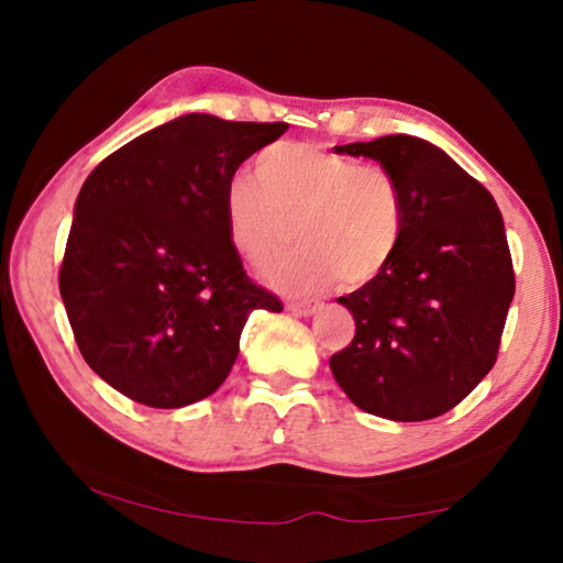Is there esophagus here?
Returning a JSON list of instances; mask_svg holds the SVG:
<instances>
[{
    "instance_id": "34e87169",
    "label": "esophagus",
    "mask_w": 563,
    "mask_h": 563,
    "mask_svg": "<svg viewBox=\"0 0 563 563\" xmlns=\"http://www.w3.org/2000/svg\"><path fill=\"white\" fill-rule=\"evenodd\" d=\"M320 308H322L320 300H305V302H290V305H288V310L292 312V316H298V318L316 316V312H318Z\"/></svg>"
}]
</instances>
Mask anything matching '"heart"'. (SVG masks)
<instances>
[{"label":"heart","instance_id":"1","mask_svg":"<svg viewBox=\"0 0 563 563\" xmlns=\"http://www.w3.org/2000/svg\"><path fill=\"white\" fill-rule=\"evenodd\" d=\"M225 223L235 251L255 268L280 258L295 223L302 247L271 283L308 295L338 278L362 285L387 268L405 235V194L385 166L285 141L258 156V176L231 178Z\"/></svg>","mask_w":563,"mask_h":563}]
</instances>
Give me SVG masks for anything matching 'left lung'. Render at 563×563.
I'll use <instances>...</instances> for the list:
<instances>
[{"label": "left lung", "mask_w": 563, "mask_h": 563, "mask_svg": "<svg viewBox=\"0 0 563 563\" xmlns=\"http://www.w3.org/2000/svg\"><path fill=\"white\" fill-rule=\"evenodd\" d=\"M393 170L405 194V235L377 278L338 298L355 338L330 357L352 405L395 422L450 412L487 377L514 298L497 203L442 148L417 136L335 146Z\"/></svg>", "instance_id": "obj_1"}]
</instances>
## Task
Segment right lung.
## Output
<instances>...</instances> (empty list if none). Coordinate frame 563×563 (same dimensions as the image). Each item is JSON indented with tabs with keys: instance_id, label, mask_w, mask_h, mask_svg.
<instances>
[{
	"instance_id": "right-lung-1",
	"label": "right lung",
	"mask_w": 563,
	"mask_h": 563,
	"mask_svg": "<svg viewBox=\"0 0 563 563\" xmlns=\"http://www.w3.org/2000/svg\"><path fill=\"white\" fill-rule=\"evenodd\" d=\"M288 123L186 113L141 133L84 180L59 271L76 345L103 383L156 409L194 405L231 373L253 310L225 223L238 166Z\"/></svg>"
}]
</instances>
